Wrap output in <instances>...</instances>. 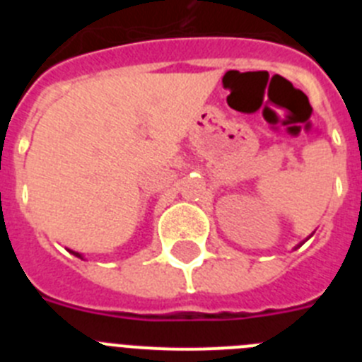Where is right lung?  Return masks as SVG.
Returning <instances> with one entry per match:
<instances>
[{"mask_svg": "<svg viewBox=\"0 0 362 362\" xmlns=\"http://www.w3.org/2000/svg\"><path fill=\"white\" fill-rule=\"evenodd\" d=\"M72 254H76V255H78V257H81V254H78V252H72Z\"/></svg>", "mask_w": 362, "mask_h": 362, "instance_id": "right-lung-1", "label": "right lung"}]
</instances>
